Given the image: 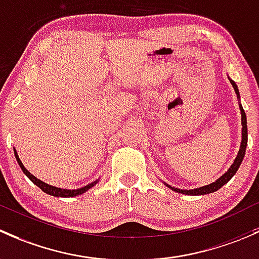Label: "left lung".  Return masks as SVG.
Segmentation results:
<instances>
[{
  "label": "left lung",
  "mask_w": 259,
  "mask_h": 259,
  "mask_svg": "<svg viewBox=\"0 0 259 259\" xmlns=\"http://www.w3.org/2000/svg\"><path fill=\"white\" fill-rule=\"evenodd\" d=\"M231 83L232 86H233L234 91H236L237 95L239 96V92H238V87H237V84L234 83L233 81L231 79ZM239 108H241V113H242V143H241V148H239V152L238 154H237L236 159H234L233 164L231 166V168H229L227 172L225 173V175L222 176L221 178H218L215 182L210 183L208 186H204V187H201V188H196V189H189V191H185V189H178V188H175V187H168L170 189H173L175 192H178V193H183V194H189V196H198V194H207V193H212V192H215L218 191L222 186H225L226 183L228 182L229 180H231L232 177H233L234 175H236V172L238 170L239 166H241L242 161H243V157H244V153H246V147H247V142H248V131H247V117H246V112H244L243 108H242V106H239Z\"/></svg>",
  "instance_id": "left-lung-1"
}]
</instances>
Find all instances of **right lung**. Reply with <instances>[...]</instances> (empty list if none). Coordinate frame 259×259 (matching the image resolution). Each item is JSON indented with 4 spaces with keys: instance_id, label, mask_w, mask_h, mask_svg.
<instances>
[{
    "instance_id": "add662e5",
    "label": "right lung",
    "mask_w": 259,
    "mask_h": 259,
    "mask_svg": "<svg viewBox=\"0 0 259 259\" xmlns=\"http://www.w3.org/2000/svg\"><path fill=\"white\" fill-rule=\"evenodd\" d=\"M15 157H16V159H17L18 166L21 167L22 172L25 173V175L27 176L28 178H30V180L34 183V185L38 186V187L41 188L42 191L45 192V193L50 194V196H55V197H74V196H78V194L84 193V192L89 191L91 187H93V186L96 185V182H93V183H91V185H89V186H84V187L78 188V189H62V188L53 187V186L47 185V183L42 182V181H39L38 178L34 177L33 175H31V173L25 168V166H23V164H22V162L20 161V158H18V156H17V152H16V151H15Z\"/></svg>"
}]
</instances>
